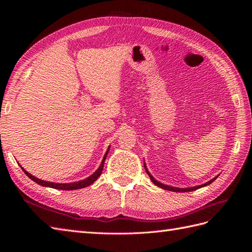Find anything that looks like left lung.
<instances>
[{"instance_id":"8db88e82","label":"left lung","mask_w":252,"mask_h":252,"mask_svg":"<svg viewBox=\"0 0 252 252\" xmlns=\"http://www.w3.org/2000/svg\"><path fill=\"white\" fill-rule=\"evenodd\" d=\"M145 169H146V171H147V173H148V175L150 177V179H151V181L154 182V184H156L158 187H161V188H163V189H165V190H170V191H175V192H187V191H193V190H196V189H199V188H201V187H204V186H207V185H209V184H211V183L215 181L218 177H216L215 179H212L211 181H209V182H207L206 183V184H204V185H200V186H195V187H191V188H177V187H171V186H167V185H164V184H162V183H159V182H158L154 177H152V175L148 172V170H147V168H146V166H145Z\"/></svg>"}]
</instances>
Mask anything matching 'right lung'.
I'll use <instances>...</instances> for the list:
<instances>
[{
	"label": "right lung",
	"instance_id": "1",
	"mask_svg": "<svg viewBox=\"0 0 252 252\" xmlns=\"http://www.w3.org/2000/svg\"><path fill=\"white\" fill-rule=\"evenodd\" d=\"M108 151H109V148L108 150L106 151V154L104 156V158L103 161L100 165V167H98V169L90 175V177H88L87 179L83 180V181H79V182H74V183H69V184H59V183H51V182H46V181H42L40 179H37L35 177H33L32 174L28 173L24 168H22L23 171H24L26 173V175H28L29 179H32L33 182L37 183V184L41 185V186H45V187H51V188H55V189H61V190H75V189H81V188H85L89 185L93 184L94 182L96 181V179L100 177L101 173H102V170H103V167H104V163H105V159H106V157H107L108 155Z\"/></svg>",
	"mask_w": 252,
	"mask_h": 252
}]
</instances>
